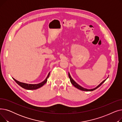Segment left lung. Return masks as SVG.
<instances>
[{
    "label": "left lung",
    "mask_w": 122,
    "mask_h": 122,
    "mask_svg": "<svg viewBox=\"0 0 122 122\" xmlns=\"http://www.w3.org/2000/svg\"><path fill=\"white\" fill-rule=\"evenodd\" d=\"M68 75H69V78H70V81H71V84L75 87H76V88H77L78 89H80V90H81V91H94V90H95V89H97L98 87H99L102 84H103V83L106 80V79L108 78H107L106 80H104L103 81H102L100 84L98 86H97V87H95V88H92V89H86V88H84V87H82V86H80L79 85H78L77 83L76 82H75V81L72 78V77H71V76H70V73H69H69H68Z\"/></svg>",
    "instance_id": "obj_1"
}]
</instances>
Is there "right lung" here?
I'll return each mask as SVG.
<instances>
[{"label": "right lung", "instance_id": "1", "mask_svg": "<svg viewBox=\"0 0 122 122\" xmlns=\"http://www.w3.org/2000/svg\"><path fill=\"white\" fill-rule=\"evenodd\" d=\"M49 75H50V73H48L46 78L42 82L39 83L38 84H25V83H24V82H20L18 81H17L16 80H15V79L13 78L14 79V80L16 82L17 84L18 85H19L20 86H21L22 87L28 89V90H34V89H36L38 88H40L41 86H42L45 84H46L47 81V79L48 78V77L49 76Z\"/></svg>", "mask_w": 122, "mask_h": 122}]
</instances>
